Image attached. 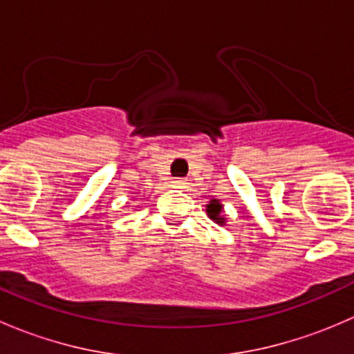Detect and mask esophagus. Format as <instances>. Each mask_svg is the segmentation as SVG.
<instances>
[{
    "instance_id": "obj_1",
    "label": "esophagus",
    "mask_w": 354,
    "mask_h": 354,
    "mask_svg": "<svg viewBox=\"0 0 354 354\" xmlns=\"http://www.w3.org/2000/svg\"><path fill=\"white\" fill-rule=\"evenodd\" d=\"M185 180H174L173 181V187H178V188H181V187H185Z\"/></svg>"
}]
</instances>
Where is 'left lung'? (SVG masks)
I'll return each mask as SVG.
<instances>
[{"instance_id": "left-lung-1", "label": "left lung", "mask_w": 354, "mask_h": 354, "mask_svg": "<svg viewBox=\"0 0 354 354\" xmlns=\"http://www.w3.org/2000/svg\"><path fill=\"white\" fill-rule=\"evenodd\" d=\"M205 212L207 216H209L214 223L219 224V226H224V224H226L227 219H226V214H224V205L221 203V200L217 198L209 200V203L205 205Z\"/></svg>"}]
</instances>
